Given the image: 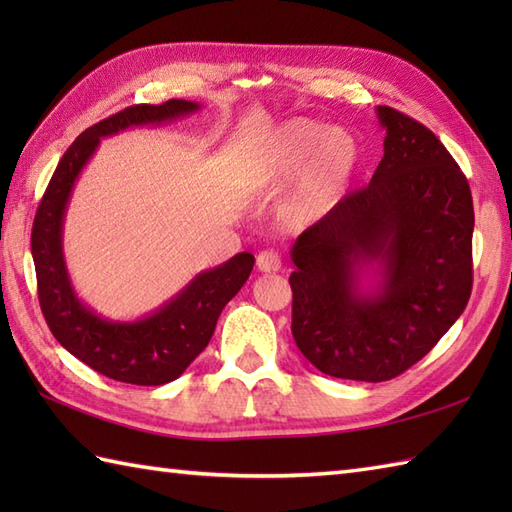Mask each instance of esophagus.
<instances>
[{
    "mask_svg": "<svg viewBox=\"0 0 512 512\" xmlns=\"http://www.w3.org/2000/svg\"><path fill=\"white\" fill-rule=\"evenodd\" d=\"M279 268H281L279 253H273V250H262V253L257 255L259 273H277Z\"/></svg>",
    "mask_w": 512,
    "mask_h": 512,
    "instance_id": "1",
    "label": "esophagus"
}]
</instances>
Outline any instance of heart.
<instances>
[{"instance_id": "b5f03b06", "label": "heart", "mask_w": 512, "mask_h": 512, "mask_svg": "<svg viewBox=\"0 0 512 512\" xmlns=\"http://www.w3.org/2000/svg\"><path fill=\"white\" fill-rule=\"evenodd\" d=\"M363 165L356 136L312 118L277 125L248 156L242 182L250 193L270 195L293 182L279 204L288 231H306L339 209Z\"/></svg>"}]
</instances>
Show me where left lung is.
I'll list each match as a JSON object with an SVG mask.
<instances>
[{
	"instance_id": "8db88e82",
	"label": "left lung",
	"mask_w": 512,
	"mask_h": 512,
	"mask_svg": "<svg viewBox=\"0 0 512 512\" xmlns=\"http://www.w3.org/2000/svg\"><path fill=\"white\" fill-rule=\"evenodd\" d=\"M385 156L365 189L290 248L292 336L319 372L383 383L431 352L473 288V198L436 134L376 107Z\"/></svg>"
}]
</instances>
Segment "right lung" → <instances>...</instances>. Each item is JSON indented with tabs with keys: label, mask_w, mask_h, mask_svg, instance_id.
I'll list each match as a JSON object with an SVG mask.
<instances>
[{
	"label": "right lung",
	"mask_w": 512,
	"mask_h": 512,
	"mask_svg": "<svg viewBox=\"0 0 512 512\" xmlns=\"http://www.w3.org/2000/svg\"><path fill=\"white\" fill-rule=\"evenodd\" d=\"M200 110V103L171 99L162 105H134L92 125L74 140L52 173L32 224V259L39 306L50 332L65 350L94 372L129 385H165L176 380L215 332L220 312L253 270L255 257L237 253L202 270L176 297L136 321H110L85 306L74 292L63 257V220L76 178L101 138L129 127L162 125Z\"/></svg>",
	"instance_id": "1"
}]
</instances>
